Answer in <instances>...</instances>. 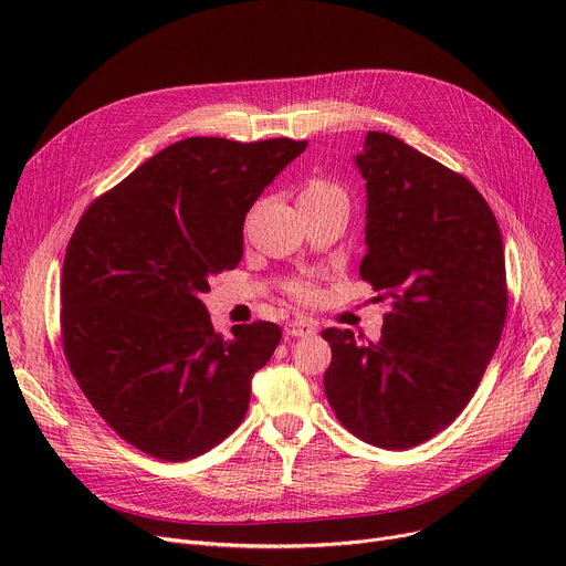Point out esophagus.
<instances>
[{
	"label": "esophagus",
	"mask_w": 566,
	"mask_h": 566,
	"mask_svg": "<svg viewBox=\"0 0 566 566\" xmlns=\"http://www.w3.org/2000/svg\"><path fill=\"white\" fill-rule=\"evenodd\" d=\"M284 333L289 337H310V335H316V323L307 318H293L284 325Z\"/></svg>",
	"instance_id": "1"
}]
</instances>
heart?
<instances>
[{"instance_id":"obj_1","label":"heart","mask_w":566,"mask_h":566,"mask_svg":"<svg viewBox=\"0 0 566 566\" xmlns=\"http://www.w3.org/2000/svg\"><path fill=\"white\" fill-rule=\"evenodd\" d=\"M301 203L325 206V203H342L348 206V195L342 184L333 181L328 176H312L301 190ZM291 298L298 303H314L318 298V286L314 280H293L286 286Z\"/></svg>"}]
</instances>
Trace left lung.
<instances>
[{
    "label": "left lung",
    "mask_w": 566,
    "mask_h": 566,
    "mask_svg": "<svg viewBox=\"0 0 566 566\" xmlns=\"http://www.w3.org/2000/svg\"><path fill=\"white\" fill-rule=\"evenodd\" d=\"M367 181L360 277L392 298L378 342L328 328L337 420L382 450L415 448L472 399L507 318L497 220L465 176L388 133L355 156Z\"/></svg>",
    "instance_id": "8db88e82"
}]
</instances>
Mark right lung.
Instances as JSON below:
<instances>
[{
    "label": "right lung",
    "mask_w": 566,
    "mask_h": 566,
    "mask_svg": "<svg viewBox=\"0 0 566 566\" xmlns=\"http://www.w3.org/2000/svg\"><path fill=\"white\" fill-rule=\"evenodd\" d=\"M305 148L188 137L80 218L62 275L64 355L88 403L139 452L188 461L243 422L282 331L254 321L224 339L199 298L208 277L241 263L248 211Z\"/></svg>",
    "instance_id": "right-lung-1"
}]
</instances>
